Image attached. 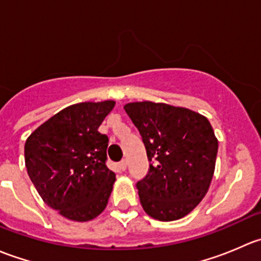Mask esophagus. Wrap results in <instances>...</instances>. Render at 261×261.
Instances as JSON below:
<instances>
[{"mask_svg": "<svg viewBox=\"0 0 261 261\" xmlns=\"http://www.w3.org/2000/svg\"><path fill=\"white\" fill-rule=\"evenodd\" d=\"M126 167H127V162H126L125 159L121 160V162L118 163V169H120V170H125Z\"/></svg>", "mask_w": 261, "mask_h": 261, "instance_id": "esophagus-1", "label": "esophagus"}]
</instances>
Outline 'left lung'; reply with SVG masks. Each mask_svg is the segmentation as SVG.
I'll return each instance as SVG.
<instances>
[{
    "mask_svg": "<svg viewBox=\"0 0 261 261\" xmlns=\"http://www.w3.org/2000/svg\"><path fill=\"white\" fill-rule=\"evenodd\" d=\"M138 127L149 173L138 181L140 203L150 217L179 220L208 192L218 140L203 115L184 107L143 101L123 106Z\"/></svg>",
    "mask_w": 261,
    "mask_h": 261,
    "instance_id": "1",
    "label": "left lung"
}]
</instances>
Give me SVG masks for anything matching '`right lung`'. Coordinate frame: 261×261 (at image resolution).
<instances>
[{
	"mask_svg": "<svg viewBox=\"0 0 261 261\" xmlns=\"http://www.w3.org/2000/svg\"><path fill=\"white\" fill-rule=\"evenodd\" d=\"M115 101L65 107L25 143V165L43 201L68 220L86 222L109 203L116 174L106 165L109 138L98 127Z\"/></svg>",
	"mask_w": 261,
	"mask_h": 261,
	"instance_id": "1",
	"label": "right lung"
}]
</instances>
